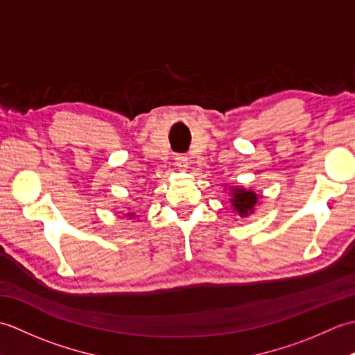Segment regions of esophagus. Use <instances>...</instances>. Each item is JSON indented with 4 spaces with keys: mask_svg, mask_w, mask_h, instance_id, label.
Segmentation results:
<instances>
[{
    "mask_svg": "<svg viewBox=\"0 0 355 355\" xmlns=\"http://www.w3.org/2000/svg\"><path fill=\"white\" fill-rule=\"evenodd\" d=\"M173 160H175V164H177L178 169H182V171L187 169V164H189V158H187L184 154H177Z\"/></svg>",
    "mask_w": 355,
    "mask_h": 355,
    "instance_id": "34e87169",
    "label": "esophagus"
}]
</instances>
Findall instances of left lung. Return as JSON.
<instances>
[{
  "instance_id": "8db88e82",
  "label": "left lung",
  "mask_w": 355,
  "mask_h": 355,
  "mask_svg": "<svg viewBox=\"0 0 355 355\" xmlns=\"http://www.w3.org/2000/svg\"><path fill=\"white\" fill-rule=\"evenodd\" d=\"M232 205L241 216H247L253 212V207L258 202V197L253 191H245L243 187H238V189H232Z\"/></svg>"
}]
</instances>
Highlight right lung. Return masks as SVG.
Instances as JSON below:
<instances>
[{
  "label": "right lung",
  "instance_id": "add662e5",
  "mask_svg": "<svg viewBox=\"0 0 355 355\" xmlns=\"http://www.w3.org/2000/svg\"><path fill=\"white\" fill-rule=\"evenodd\" d=\"M128 216H130V218H132L134 215H132V214H128Z\"/></svg>",
  "mask_w": 355,
  "mask_h": 355
}]
</instances>
